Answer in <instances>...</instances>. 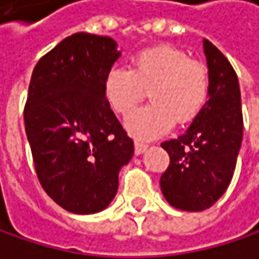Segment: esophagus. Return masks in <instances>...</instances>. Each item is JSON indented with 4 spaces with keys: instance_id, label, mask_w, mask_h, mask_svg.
<instances>
[{
    "instance_id": "obj_1",
    "label": "esophagus",
    "mask_w": 259,
    "mask_h": 259,
    "mask_svg": "<svg viewBox=\"0 0 259 259\" xmlns=\"http://www.w3.org/2000/svg\"><path fill=\"white\" fill-rule=\"evenodd\" d=\"M148 148V145L145 144V142H142V140H136L134 142V150H136V154H142V153H145Z\"/></svg>"
}]
</instances>
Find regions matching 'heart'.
I'll return each mask as SVG.
<instances>
[{
	"mask_svg": "<svg viewBox=\"0 0 259 259\" xmlns=\"http://www.w3.org/2000/svg\"><path fill=\"white\" fill-rule=\"evenodd\" d=\"M147 89L151 103L134 111L126 130L139 139H153L179 123L191 122L202 111L210 94L205 64L191 60L184 51L160 45L137 52L131 69L111 68L103 80V94L109 108L128 115L144 100Z\"/></svg>",
	"mask_w": 259,
	"mask_h": 259,
	"instance_id": "b5f03b06",
	"label": "heart"
}]
</instances>
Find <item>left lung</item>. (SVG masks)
I'll list each match as a JSON object with an SVG mask.
<instances>
[{"mask_svg": "<svg viewBox=\"0 0 259 259\" xmlns=\"http://www.w3.org/2000/svg\"><path fill=\"white\" fill-rule=\"evenodd\" d=\"M204 54L210 77L208 100L182 136L160 144L170 156L160 190L168 204L185 211H202L224 195L242 142L236 72L205 38Z\"/></svg>", "mask_w": 259, "mask_h": 259, "instance_id": "1", "label": "left lung"}]
</instances>
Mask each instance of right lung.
<instances>
[{
  "instance_id": "obj_1",
  "label": "right lung",
  "mask_w": 259,
  "mask_h": 259,
  "mask_svg": "<svg viewBox=\"0 0 259 259\" xmlns=\"http://www.w3.org/2000/svg\"><path fill=\"white\" fill-rule=\"evenodd\" d=\"M120 57L109 36L78 32L33 68L24 125L43 190L64 210L102 211L119 188L134 142L103 94L106 72Z\"/></svg>"
}]
</instances>
